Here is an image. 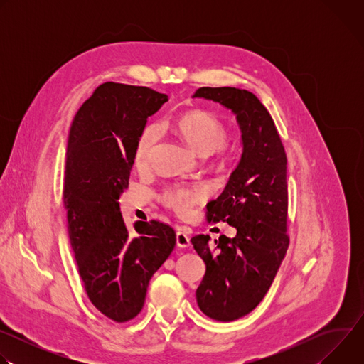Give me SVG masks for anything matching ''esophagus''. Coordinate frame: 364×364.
I'll use <instances>...</instances> for the list:
<instances>
[{
	"instance_id": "obj_1",
	"label": "esophagus",
	"mask_w": 364,
	"mask_h": 364,
	"mask_svg": "<svg viewBox=\"0 0 364 364\" xmlns=\"http://www.w3.org/2000/svg\"><path fill=\"white\" fill-rule=\"evenodd\" d=\"M177 246L178 247H188L190 246V237L184 230L177 232Z\"/></svg>"
}]
</instances>
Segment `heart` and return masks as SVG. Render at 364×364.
Returning a JSON list of instances; mask_svg holds the SVG:
<instances>
[{
	"mask_svg": "<svg viewBox=\"0 0 364 364\" xmlns=\"http://www.w3.org/2000/svg\"><path fill=\"white\" fill-rule=\"evenodd\" d=\"M174 131L197 152L212 154L216 151L218 160L223 164L233 161L232 151L225 145L229 139L228 125L213 112L205 109H193L178 115L173 122ZM160 141V128L146 125L141 132L135 146V164L146 167L152 161ZM205 196V190L200 187H173L163 194V203L180 216L190 213L193 207Z\"/></svg>",
	"mask_w": 364,
	"mask_h": 364,
	"instance_id": "obj_1",
	"label": "heart"
}]
</instances>
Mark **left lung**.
<instances>
[{"instance_id":"obj_1","label":"left lung","mask_w":364,"mask_h":364,"mask_svg":"<svg viewBox=\"0 0 364 364\" xmlns=\"http://www.w3.org/2000/svg\"><path fill=\"white\" fill-rule=\"evenodd\" d=\"M193 97L222 103L236 114L243 154L223 193L207 204V223L235 226V237H191L205 264L197 305L216 321H235L264 299L289 245L287 154L275 122L252 92L198 87Z\"/></svg>"}]
</instances>
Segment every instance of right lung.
<instances>
[{
    "mask_svg": "<svg viewBox=\"0 0 364 364\" xmlns=\"http://www.w3.org/2000/svg\"><path fill=\"white\" fill-rule=\"evenodd\" d=\"M167 100L146 86L105 82L83 102L69 132L63 205L72 250L87 298L117 323L141 313L151 277L176 246L174 229L160 220L128 230L118 203L146 119Z\"/></svg>",
    "mask_w": 364,
    "mask_h": 364,
    "instance_id": "1",
    "label": "right lung"
}]
</instances>
